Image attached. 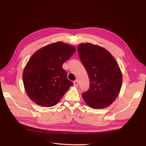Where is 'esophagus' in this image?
Listing matches in <instances>:
<instances>
[{"label":"esophagus","instance_id":"obj_1","mask_svg":"<svg viewBox=\"0 0 146 146\" xmlns=\"http://www.w3.org/2000/svg\"><path fill=\"white\" fill-rule=\"evenodd\" d=\"M78 85V80H76L74 82V85L75 86H77Z\"/></svg>","mask_w":146,"mask_h":146}]
</instances>
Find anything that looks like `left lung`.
<instances>
[{
    "instance_id": "1",
    "label": "left lung",
    "mask_w": 146,
    "mask_h": 146,
    "mask_svg": "<svg viewBox=\"0 0 146 146\" xmlns=\"http://www.w3.org/2000/svg\"><path fill=\"white\" fill-rule=\"evenodd\" d=\"M78 52L90 81V89L82 93L84 100L94 109L108 107L122 86V73L115 59L104 48L91 43L79 44Z\"/></svg>"
}]
</instances>
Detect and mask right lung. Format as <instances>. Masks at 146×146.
I'll return each instance as SVG.
<instances>
[{
  "label": "right lung",
  "mask_w": 146,
  "mask_h": 146,
  "mask_svg": "<svg viewBox=\"0 0 146 146\" xmlns=\"http://www.w3.org/2000/svg\"><path fill=\"white\" fill-rule=\"evenodd\" d=\"M76 47L61 42L50 44L31 56L23 72V82L30 99L36 104L53 107L73 83L68 80L63 64Z\"/></svg>",
  "instance_id": "1"
}]
</instances>
